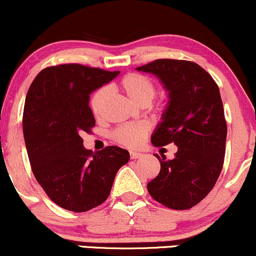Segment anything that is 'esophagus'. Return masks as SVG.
Masks as SVG:
<instances>
[{
    "label": "esophagus",
    "mask_w": 256,
    "mask_h": 256,
    "mask_svg": "<svg viewBox=\"0 0 256 256\" xmlns=\"http://www.w3.org/2000/svg\"><path fill=\"white\" fill-rule=\"evenodd\" d=\"M143 154H140V152H137V151H131L130 152V157L131 160H137V158H140Z\"/></svg>",
    "instance_id": "34e87169"
}]
</instances>
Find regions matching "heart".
<instances>
[{
	"label": "heart",
	"instance_id": "heart-1",
	"mask_svg": "<svg viewBox=\"0 0 256 256\" xmlns=\"http://www.w3.org/2000/svg\"><path fill=\"white\" fill-rule=\"evenodd\" d=\"M119 88L131 102L138 106H148L156 96L157 88L150 78L138 73L125 76L119 82ZM108 98V90L99 88L90 98V108L96 117H100ZM148 131L145 124H125L113 132V138L125 146L136 148L142 144Z\"/></svg>",
	"mask_w": 256,
	"mask_h": 256
}]
</instances>
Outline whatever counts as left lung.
I'll use <instances>...</instances> for the list:
<instances>
[{"mask_svg": "<svg viewBox=\"0 0 256 256\" xmlns=\"http://www.w3.org/2000/svg\"><path fill=\"white\" fill-rule=\"evenodd\" d=\"M136 70L157 76L169 98L152 144L178 148L174 160L156 154L160 171L148 183V194L168 208L189 209L214 188L224 160L227 124L218 86L192 61L160 59Z\"/></svg>", "mask_w": 256, "mask_h": 256, "instance_id": "left-lung-1", "label": "left lung"}]
</instances>
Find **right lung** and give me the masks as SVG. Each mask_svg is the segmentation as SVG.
I'll use <instances>...</instances> for the list:
<instances>
[{
  "label": "right lung",
  "mask_w": 256,
  "mask_h": 256,
  "mask_svg": "<svg viewBox=\"0 0 256 256\" xmlns=\"http://www.w3.org/2000/svg\"><path fill=\"white\" fill-rule=\"evenodd\" d=\"M119 73L59 64L42 70L28 90L22 125L32 170L48 197L70 212L105 202L118 170L130 160L118 146L87 150L82 138L96 125L90 94Z\"/></svg>",
  "instance_id": "right-lung-1"
}]
</instances>
